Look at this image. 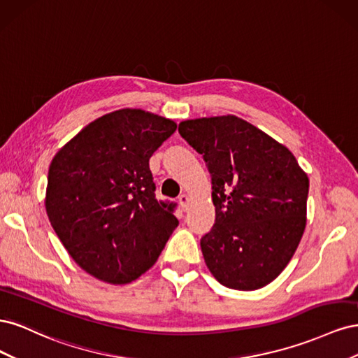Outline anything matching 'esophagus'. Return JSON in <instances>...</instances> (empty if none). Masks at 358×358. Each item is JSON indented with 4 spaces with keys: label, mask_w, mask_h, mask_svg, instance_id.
Segmentation results:
<instances>
[{
    "label": "esophagus",
    "mask_w": 358,
    "mask_h": 358,
    "mask_svg": "<svg viewBox=\"0 0 358 358\" xmlns=\"http://www.w3.org/2000/svg\"><path fill=\"white\" fill-rule=\"evenodd\" d=\"M189 201H191V199H189L188 194H182V196H179V204H180L182 210H188Z\"/></svg>",
    "instance_id": "1"
}]
</instances>
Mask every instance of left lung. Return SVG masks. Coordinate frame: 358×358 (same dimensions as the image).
<instances>
[{
    "label": "left lung",
    "mask_w": 358,
    "mask_h": 358,
    "mask_svg": "<svg viewBox=\"0 0 358 358\" xmlns=\"http://www.w3.org/2000/svg\"><path fill=\"white\" fill-rule=\"evenodd\" d=\"M179 134L212 176L215 224L200 241L206 266L227 288L266 287L305 231L308 175L287 146L234 115L182 121Z\"/></svg>",
    "instance_id": "1"
}]
</instances>
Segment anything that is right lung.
<instances>
[{
	"label": "right lung",
	"mask_w": 358,
	"mask_h": 358,
	"mask_svg": "<svg viewBox=\"0 0 358 358\" xmlns=\"http://www.w3.org/2000/svg\"><path fill=\"white\" fill-rule=\"evenodd\" d=\"M176 122L142 109L95 119L49 166L46 213L71 258L103 282H133L155 264L179 221L155 199L149 158Z\"/></svg>",
	"instance_id": "right-lung-1"
}]
</instances>
